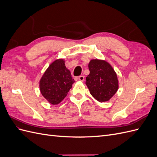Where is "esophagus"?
I'll use <instances>...</instances> for the list:
<instances>
[{
  "mask_svg": "<svg viewBox=\"0 0 157 157\" xmlns=\"http://www.w3.org/2000/svg\"><path fill=\"white\" fill-rule=\"evenodd\" d=\"M78 80H80V81L83 82V81H84V76H80V77H78Z\"/></svg>",
  "mask_w": 157,
  "mask_h": 157,
  "instance_id": "esophagus-1",
  "label": "esophagus"
}]
</instances>
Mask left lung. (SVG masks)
Instances as JSON below:
<instances>
[{"mask_svg": "<svg viewBox=\"0 0 157 157\" xmlns=\"http://www.w3.org/2000/svg\"><path fill=\"white\" fill-rule=\"evenodd\" d=\"M90 74L86 84L92 96L99 102L107 101L118 89L117 73L107 61L95 59L88 63Z\"/></svg>", "mask_w": 157, "mask_h": 157, "instance_id": "8db88e82", "label": "left lung"}]
</instances>
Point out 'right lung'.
I'll return each instance as SVG.
<instances>
[{
  "label": "right lung",
  "mask_w": 157,
  "mask_h": 157,
  "mask_svg": "<svg viewBox=\"0 0 157 157\" xmlns=\"http://www.w3.org/2000/svg\"><path fill=\"white\" fill-rule=\"evenodd\" d=\"M75 81L63 59H56L45 71L39 82L41 94L52 105H58L67 96Z\"/></svg>",
  "instance_id": "add662e5"
}]
</instances>
